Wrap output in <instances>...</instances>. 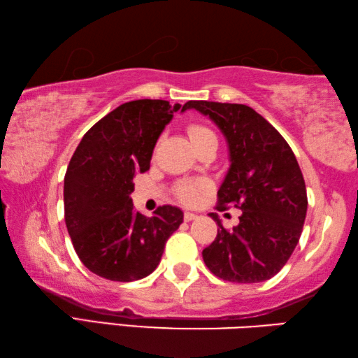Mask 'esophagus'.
I'll return each instance as SVG.
<instances>
[{"mask_svg": "<svg viewBox=\"0 0 358 358\" xmlns=\"http://www.w3.org/2000/svg\"><path fill=\"white\" fill-rule=\"evenodd\" d=\"M198 215L196 214H193V212H185L184 214V220L185 222H192V220H195Z\"/></svg>", "mask_w": 358, "mask_h": 358, "instance_id": "esophagus-1", "label": "esophagus"}]
</instances>
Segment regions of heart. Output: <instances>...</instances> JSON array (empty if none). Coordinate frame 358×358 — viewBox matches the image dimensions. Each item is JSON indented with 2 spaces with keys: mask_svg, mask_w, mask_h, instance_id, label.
<instances>
[{
  "mask_svg": "<svg viewBox=\"0 0 358 358\" xmlns=\"http://www.w3.org/2000/svg\"><path fill=\"white\" fill-rule=\"evenodd\" d=\"M187 134H189L190 141L193 148L201 146L204 141L210 140V138H217L214 131L206 127L201 124H192L187 127ZM206 187V182L203 180H196V182H180L176 185V196L185 204H193L198 199L199 190H203Z\"/></svg>",
  "mask_w": 358,
  "mask_h": 358,
  "instance_id": "heart-1",
  "label": "heart"
}]
</instances>
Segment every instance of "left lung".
Masks as SVG:
<instances>
[{"mask_svg":"<svg viewBox=\"0 0 358 358\" xmlns=\"http://www.w3.org/2000/svg\"><path fill=\"white\" fill-rule=\"evenodd\" d=\"M209 116L227 138L229 169L218 190V210L241 209L239 224L224 229L217 214L215 241L203 259L215 277L259 283L277 275L299 243L306 189L296 155L278 130L241 103L190 100L182 106Z\"/></svg>","mask_w":358,"mask_h":358,"instance_id":"obj_1","label":"left lung"}]
</instances>
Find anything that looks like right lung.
<instances>
[{"label":"right lung","mask_w":358,"mask_h":358,"mask_svg":"<svg viewBox=\"0 0 358 358\" xmlns=\"http://www.w3.org/2000/svg\"><path fill=\"white\" fill-rule=\"evenodd\" d=\"M179 103L131 100L86 131L64 176V218L75 252L92 273L111 281L148 277L184 220L174 206L152 217L135 212L134 176L148 171L155 143Z\"/></svg>","instance_id":"right-lung-1"}]
</instances>
